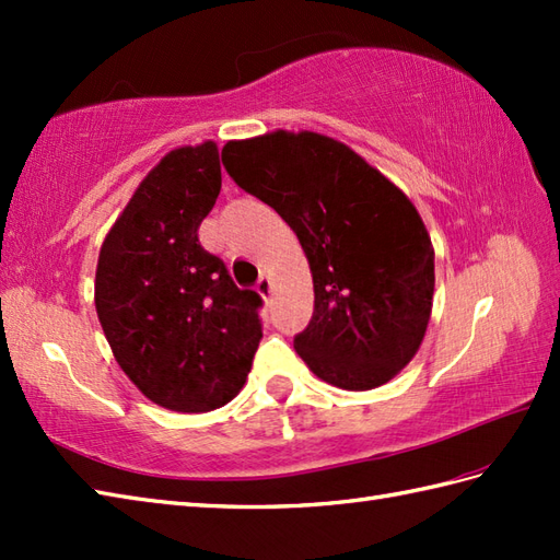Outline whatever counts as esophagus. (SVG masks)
Masks as SVG:
<instances>
[{
  "mask_svg": "<svg viewBox=\"0 0 560 560\" xmlns=\"http://www.w3.org/2000/svg\"><path fill=\"white\" fill-rule=\"evenodd\" d=\"M255 289H257V293L261 295V299H269V295H271V279L267 277V273H259Z\"/></svg>",
  "mask_w": 560,
  "mask_h": 560,
  "instance_id": "34e87169",
  "label": "esophagus"
}]
</instances>
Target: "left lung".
<instances>
[{
    "label": "left lung",
    "instance_id": "8db88e82",
    "mask_svg": "<svg viewBox=\"0 0 560 560\" xmlns=\"http://www.w3.org/2000/svg\"><path fill=\"white\" fill-rule=\"evenodd\" d=\"M223 168L299 235L315 311L293 347L341 389L385 385L431 319L433 245L407 195L359 153L315 132L229 141Z\"/></svg>",
    "mask_w": 560,
    "mask_h": 560
}]
</instances>
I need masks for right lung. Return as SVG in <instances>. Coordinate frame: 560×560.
Instances as JSON below:
<instances>
[{
  "instance_id": "right-lung-1",
  "label": "right lung",
  "mask_w": 560,
  "mask_h": 560,
  "mask_svg": "<svg viewBox=\"0 0 560 560\" xmlns=\"http://www.w3.org/2000/svg\"><path fill=\"white\" fill-rule=\"evenodd\" d=\"M219 192L213 141L171 151L115 221L96 269V311L117 363L151 401L183 413L229 404L261 339L259 293L237 289L199 243Z\"/></svg>"
}]
</instances>
